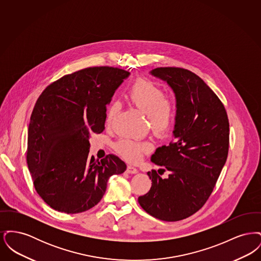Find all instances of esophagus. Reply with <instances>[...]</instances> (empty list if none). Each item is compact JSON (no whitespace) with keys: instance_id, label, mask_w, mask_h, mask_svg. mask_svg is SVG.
<instances>
[{"instance_id":"esophagus-1","label":"esophagus","mask_w":261,"mask_h":261,"mask_svg":"<svg viewBox=\"0 0 261 261\" xmlns=\"http://www.w3.org/2000/svg\"><path fill=\"white\" fill-rule=\"evenodd\" d=\"M126 171H127L128 173L135 174L138 172V169H137L136 167H134L133 165H128V166H127Z\"/></svg>"}]
</instances>
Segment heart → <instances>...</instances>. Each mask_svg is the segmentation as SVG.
I'll use <instances>...</instances> for the list:
<instances>
[{
	"label": "heart",
	"instance_id": "b5f03b06",
	"mask_svg": "<svg viewBox=\"0 0 261 261\" xmlns=\"http://www.w3.org/2000/svg\"><path fill=\"white\" fill-rule=\"evenodd\" d=\"M128 99L139 111L147 114L151 130L160 135H166L176 122L177 106L173 97L165 95L163 88L147 79H138L128 92ZM121 105L112 100L108 108L106 124L112 125L120 112ZM116 151L130 162H137L143 153L149 151L150 145L131 138H121L115 144Z\"/></svg>",
	"mask_w": 261,
	"mask_h": 261
}]
</instances>
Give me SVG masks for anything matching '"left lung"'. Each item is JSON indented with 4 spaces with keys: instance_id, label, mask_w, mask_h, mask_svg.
<instances>
[{
    "instance_id": "8db88e82",
    "label": "left lung",
    "mask_w": 261,
    "mask_h": 261,
    "mask_svg": "<svg viewBox=\"0 0 261 261\" xmlns=\"http://www.w3.org/2000/svg\"><path fill=\"white\" fill-rule=\"evenodd\" d=\"M177 99L174 137L158 148L151 162L169 171L148 172L151 187L140 205L162 221H179L199 211L211 197L229 150V119L224 105L204 81L181 67H158Z\"/></svg>"
}]
</instances>
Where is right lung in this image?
<instances>
[{
    "label": "right lung",
    "instance_id": "1",
    "mask_svg": "<svg viewBox=\"0 0 261 261\" xmlns=\"http://www.w3.org/2000/svg\"><path fill=\"white\" fill-rule=\"evenodd\" d=\"M130 74L112 66L63 75L39 96L28 127L26 161L38 195L55 211L73 214L95 206L109 178L126 164L109 154L89 156V138L105 130L107 103Z\"/></svg>",
    "mask_w": 261,
    "mask_h": 261
}]
</instances>
